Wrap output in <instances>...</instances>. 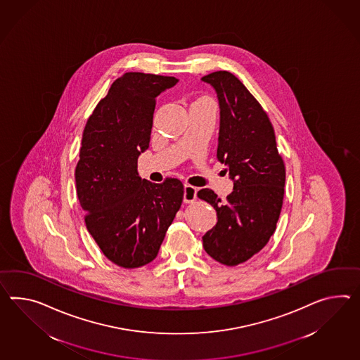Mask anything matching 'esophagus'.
I'll return each mask as SVG.
<instances>
[{
    "label": "esophagus",
    "instance_id": "esophagus-1",
    "mask_svg": "<svg viewBox=\"0 0 360 360\" xmlns=\"http://www.w3.org/2000/svg\"><path fill=\"white\" fill-rule=\"evenodd\" d=\"M196 191L198 188L191 184H184V202H193L196 200Z\"/></svg>",
    "mask_w": 360,
    "mask_h": 360
}]
</instances>
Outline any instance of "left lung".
<instances>
[{"label":"left lung","instance_id":"1","mask_svg":"<svg viewBox=\"0 0 360 360\" xmlns=\"http://www.w3.org/2000/svg\"><path fill=\"white\" fill-rule=\"evenodd\" d=\"M202 80L217 92V158L234 181V190L225 202L210 188L198 193L219 217L202 237V247L216 262L234 266L263 250L272 237L283 202L286 170L272 122L245 84L224 70Z\"/></svg>","mask_w":360,"mask_h":360}]
</instances>
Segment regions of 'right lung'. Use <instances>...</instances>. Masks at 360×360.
<instances>
[{"instance_id": "right-lung-1", "label": "right lung", "mask_w": 360, "mask_h": 360, "mask_svg": "<svg viewBox=\"0 0 360 360\" xmlns=\"http://www.w3.org/2000/svg\"><path fill=\"white\" fill-rule=\"evenodd\" d=\"M178 79L126 72L89 115L75 167L84 222L103 254L118 266L139 268L158 254L184 202L176 178L152 184L138 176L148 149L156 97Z\"/></svg>"}]
</instances>
